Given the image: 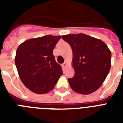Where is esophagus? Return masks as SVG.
<instances>
[{
	"instance_id": "1",
	"label": "esophagus",
	"mask_w": 123,
	"mask_h": 123,
	"mask_svg": "<svg viewBox=\"0 0 123 123\" xmlns=\"http://www.w3.org/2000/svg\"><path fill=\"white\" fill-rule=\"evenodd\" d=\"M66 64H67V61L66 60L65 61H64V63L62 64V67L65 68L66 66Z\"/></svg>"
}]
</instances>
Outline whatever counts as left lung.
<instances>
[{"instance_id":"1","label":"left lung","mask_w":123,"mask_h":123,"mask_svg":"<svg viewBox=\"0 0 123 123\" xmlns=\"http://www.w3.org/2000/svg\"><path fill=\"white\" fill-rule=\"evenodd\" d=\"M73 51L75 75L68 79L72 89L82 94L96 91L105 81L111 66V52L100 39L84 34L62 36Z\"/></svg>"}]
</instances>
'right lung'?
<instances>
[{
	"mask_svg": "<svg viewBox=\"0 0 123 123\" xmlns=\"http://www.w3.org/2000/svg\"><path fill=\"white\" fill-rule=\"evenodd\" d=\"M61 36L47 35L28 39L18 46L15 64L23 84L30 91L44 94L52 91L62 75L53 50Z\"/></svg>",
	"mask_w": 123,
	"mask_h": 123,
	"instance_id": "add662e5",
	"label": "right lung"
}]
</instances>
